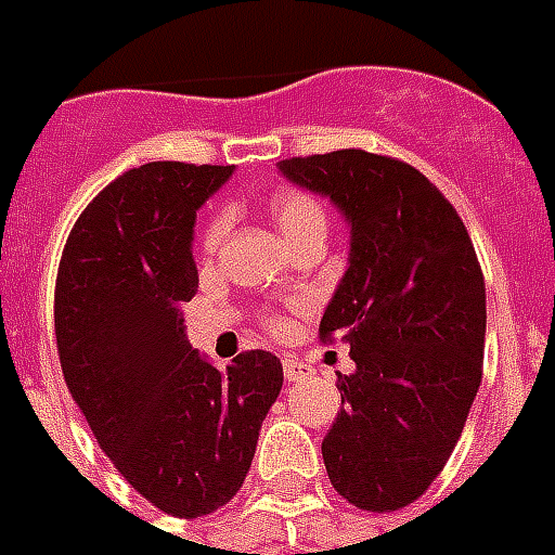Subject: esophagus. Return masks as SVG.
<instances>
[{
	"label": "esophagus",
	"instance_id": "1",
	"mask_svg": "<svg viewBox=\"0 0 555 555\" xmlns=\"http://www.w3.org/2000/svg\"><path fill=\"white\" fill-rule=\"evenodd\" d=\"M282 370H285V378L287 380H306L311 378V363L299 361V358H294V354H287L285 361H282Z\"/></svg>",
	"mask_w": 555,
	"mask_h": 555
}]
</instances>
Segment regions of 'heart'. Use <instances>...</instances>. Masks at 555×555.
<instances>
[{
    "label": "heart",
    "instance_id": "heart-1",
    "mask_svg": "<svg viewBox=\"0 0 555 555\" xmlns=\"http://www.w3.org/2000/svg\"><path fill=\"white\" fill-rule=\"evenodd\" d=\"M270 218H273V227L285 238L287 247L296 244L299 238H308V235H325V211L311 194H273V201H270ZM223 235H227V218L218 215V218H211L206 232H203V247L215 249L221 244Z\"/></svg>",
    "mask_w": 555,
    "mask_h": 555
}]
</instances>
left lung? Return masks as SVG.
I'll return each instance as SVG.
<instances>
[{
  "instance_id": "obj_1",
  "label": "left lung",
  "mask_w": 555,
  "mask_h": 555,
  "mask_svg": "<svg viewBox=\"0 0 555 555\" xmlns=\"http://www.w3.org/2000/svg\"><path fill=\"white\" fill-rule=\"evenodd\" d=\"M279 171L349 223V268L320 323L354 361L337 375L325 472L358 509L392 513L434 483L465 428L483 375V273L456 209L413 165L349 147Z\"/></svg>"
}]
</instances>
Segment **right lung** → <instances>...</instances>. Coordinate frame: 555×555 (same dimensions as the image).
<instances>
[{"label": "right lung", "instance_id": "add662e5", "mask_svg": "<svg viewBox=\"0 0 555 555\" xmlns=\"http://www.w3.org/2000/svg\"><path fill=\"white\" fill-rule=\"evenodd\" d=\"M232 165L147 163L80 211L54 287L63 378L92 434L145 501L177 518L230 503L282 390L264 349L218 370L185 337L197 294V209Z\"/></svg>", "mask_w": 555, "mask_h": 555}]
</instances>
